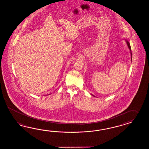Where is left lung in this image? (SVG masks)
<instances>
[{"label":"left lung","mask_w":149,"mask_h":149,"mask_svg":"<svg viewBox=\"0 0 149 149\" xmlns=\"http://www.w3.org/2000/svg\"><path fill=\"white\" fill-rule=\"evenodd\" d=\"M126 42L127 43V46H128V47H129V50L130 51V53H131V61H132V53H131V46H130V43H129V42L127 40H126ZM92 95L95 97V95Z\"/></svg>","instance_id":"left-lung-1"}]
</instances>
